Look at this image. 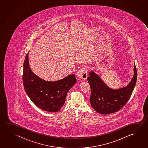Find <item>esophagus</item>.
Wrapping results in <instances>:
<instances>
[{
  "instance_id": "1",
  "label": "esophagus",
  "mask_w": 148,
  "mask_h": 148,
  "mask_svg": "<svg viewBox=\"0 0 148 148\" xmlns=\"http://www.w3.org/2000/svg\"><path fill=\"white\" fill-rule=\"evenodd\" d=\"M87 68L86 66H84V68H82L79 70L78 71L77 74V76L78 78L82 79H86L88 77Z\"/></svg>"
}]
</instances>
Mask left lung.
Here are the masks:
<instances>
[{
  "instance_id": "8db88e82",
  "label": "left lung",
  "mask_w": 148,
  "mask_h": 148,
  "mask_svg": "<svg viewBox=\"0 0 148 148\" xmlns=\"http://www.w3.org/2000/svg\"><path fill=\"white\" fill-rule=\"evenodd\" d=\"M134 70L133 77L129 84L125 87L117 90L108 87L93 71L90 73L88 77L91 88L90 102L96 112L103 114H112L119 111L125 106L136 85L137 72L135 64Z\"/></svg>"
}]
</instances>
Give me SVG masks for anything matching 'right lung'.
<instances>
[{
  "label": "right lung",
  "instance_id": "right-lung-1",
  "mask_svg": "<svg viewBox=\"0 0 148 148\" xmlns=\"http://www.w3.org/2000/svg\"><path fill=\"white\" fill-rule=\"evenodd\" d=\"M29 52L24 62L23 82L25 90L36 106L47 112H57L64 104L68 91L76 82L75 75H69L55 82L43 80L35 75L29 67Z\"/></svg>",
  "mask_w": 148,
  "mask_h": 148
}]
</instances>
